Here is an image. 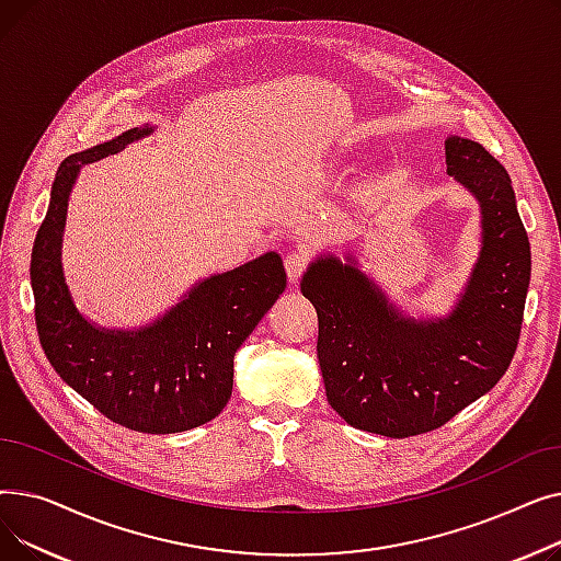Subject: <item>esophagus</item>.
Listing matches in <instances>:
<instances>
[{
    "mask_svg": "<svg viewBox=\"0 0 561 561\" xmlns=\"http://www.w3.org/2000/svg\"><path fill=\"white\" fill-rule=\"evenodd\" d=\"M284 265H286L288 279L290 282H298L305 275V271L309 268V256H307V252H300V250L288 252L286 259H284Z\"/></svg>",
    "mask_w": 561,
    "mask_h": 561,
    "instance_id": "1",
    "label": "esophagus"
}]
</instances>
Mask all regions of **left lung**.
Instances as JSON below:
<instances>
[{
	"label": "left lung",
	"mask_w": 561,
	"mask_h": 561,
	"mask_svg": "<svg viewBox=\"0 0 561 561\" xmlns=\"http://www.w3.org/2000/svg\"><path fill=\"white\" fill-rule=\"evenodd\" d=\"M448 172L482 206V252L444 320L402 318L355 265L318 259L302 296L318 313L325 393L352 427L407 438L446 425L510 368L529 286L527 231L507 170L476 140H446Z\"/></svg>",
	"instance_id": "obj_1"
}]
</instances>
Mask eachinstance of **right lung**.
Listing matches in <instances>:
<instances>
[{"instance_id":"add662e5","label":"right lung","mask_w":561,"mask_h":561,"mask_svg":"<svg viewBox=\"0 0 561 561\" xmlns=\"http://www.w3.org/2000/svg\"><path fill=\"white\" fill-rule=\"evenodd\" d=\"M152 129H129L68 157L56 170L32 250L36 330L51 368L108 421L172 434L214 421L233 385V355L286 288L279 254L197 284L186 300L138 332L100 330L75 307L61 265L68 197L83 163L121 152Z\"/></svg>"}]
</instances>
